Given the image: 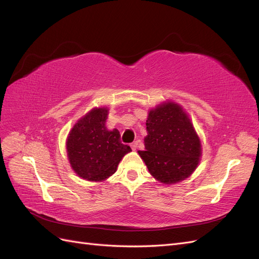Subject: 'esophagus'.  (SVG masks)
<instances>
[{"instance_id": "1", "label": "esophagus", "mask_w": 259, "mask_h": 259, "mask_svg": "<svg viewBox=\"0 0 259 259\" xmlns=\"http://www.w3.org/2000/svg\"><path fill=\"white\" fill-rule=\"evenodd\" d=\"M137 147H138V143H137V142L131 144V148L133 149V150H136V148H137Z\"/></svg>"}]
</instances>
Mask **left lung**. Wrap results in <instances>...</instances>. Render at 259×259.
Instances as JSON below:
<instances>
[{"instance_id":"1","label":"left lung","mask_w":259,"mask_h":259,"mask_svg":"<svg viewBox=\"0 0 259 259\" xmlns=\"http://www.w3.org/2000/svg\"><path fill=\"white\" fill-rule=\"evenodd\" d=\"M145 151H138L150 174L163 184L189 177L201 156V142L188 114L167 101L149 111Z\"/></svg>"}]
</instances>
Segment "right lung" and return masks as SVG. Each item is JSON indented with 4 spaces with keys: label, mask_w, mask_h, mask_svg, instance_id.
Segmentation results:
<instances>
[{
    "label": "right lung",
    "mask_w": 259,
    "mask_h": 259,
    "mask_svg": "<svg viewBox=\"0 0 259 259\" xmlns=\"http://www.w3.org/2000/svg\"><path fill=\"white\" fill-rule=\"evenodd\" d=\"M107 108H94L75 123L67 139L70 165L86 180L100 182L114 174L123 156L132 151L116 128L108 131Z\"/></svg>",
    "instance_id": "right-lung-1"
}]
</instances>
